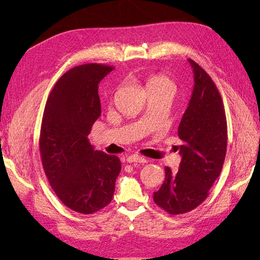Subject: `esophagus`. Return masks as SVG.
I'll return each mask as SVG.
<instances>
[{
  "instance_id": "obj_1",
  "label": "esophagus",
  "mask_w": 260,
  "mask_h": 260,
  "mask_svg": "<svg viewBox=\"0 0 260 260\" xmlns=\"http://www.w3.org/2000/svg\"><path fill=\"white\" fill-rule=\"evenodd\" d=\"M127 162L128 163H140V164H145L147 163V159L141 155H137V154H132L128 157H127Z\"/></svg>"
}]
</instances>
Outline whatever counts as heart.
Instances as JSON below:
<instances>
[{
	"label": "heart",
	"mask_w": 260,
	"mask_h": 260,
	"mask_svg": "<svg viewBox=\"0 0 260 260\" xmlns=\"http://www.w3.org/2000/svg\"><path fill=\"white\" fill-rule=\"evenodd\" d=\"M147 87H154V88H172L173 89V84L168 77L165 76H155L148 80Z\"/></svg>",
	"instance_id": "b5f03b06"
}]
</instances>
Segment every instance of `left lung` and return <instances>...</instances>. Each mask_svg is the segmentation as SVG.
I'll return each instance as SVG.
<instances>
[{"label": "left lung", "instance_id": "left-lung-1", "mask_svg": "<svg viewBox=\"0 0 260 260\" xmlns=\"http://www.w3.org/2000/svg\"><path fill=\"white\" fill-rule=\"evenodd\" d=\"M194 87L179 125L182 156L178 172L165 168V180L153 200L170 214L192 211L206 200L221 172L227 152V119L217 86L200 66L187 59Z\"/></svg>", "mask_w": 260, "mask_h": 260}]
</instances>
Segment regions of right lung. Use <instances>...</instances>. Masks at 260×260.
I'll return each instance as SVG.
<instances>
[{
  "instance_id": "1",
  "label": "right lung",
  "mask_w": 260,
  "mask_h": 260,
  "mask_svg": "<svg viewBox=\"0 0 260 260\" xmlns=\"http://www.w3.org/2000/svg\"><path fill=\"white\" fill-rule=\"evenodd\" d=\"M114 68L87 63L60 77L49 95L40 131L42 167L52 190L69 209L90 214L112 201L121 165L95 151L89 135L102 114L98 84Z\"/></svg>"
}]
</instances>
